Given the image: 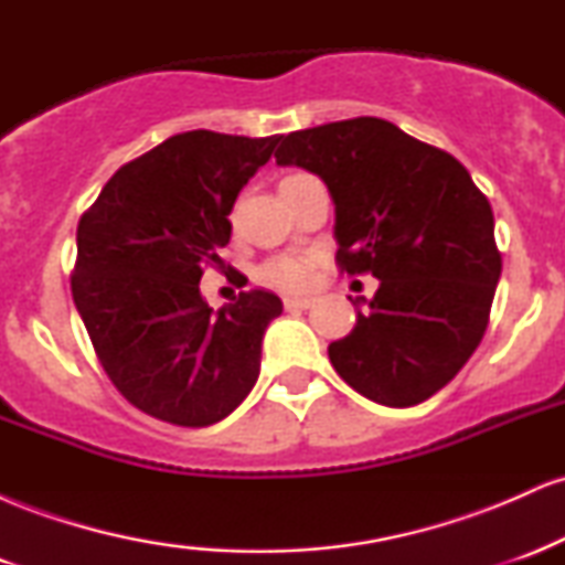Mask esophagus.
<instances>
[{"label": "esophagus", "mask_w": 565, "mask_h": 565, "mask_svg": "<svg viewBox=\"0 0 565 565\" xmlns=\"http://www.w3.org/2000/svg\"><path fill=\"white\" fill-rule=\"evenodd\" d=\"M313 305V300L310 297H284V308L287 310H305Z\"/></svg>", "instance_id": "1"}]
</instances>
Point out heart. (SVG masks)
I'll return each mask as SVG.
<instances>
[{"label": "heart", "instance_id": "obj_1", "mask_svg": "<svg viewBox=\"0 0 565 565\" xmlns=\"http://www.w3.org/2000/svg\"><path fill=\"white\" fill-rule=\"evenodd\" d=\"M263 278L268 284H274V287H281L289 291L305 289L310 284V278H313V263H310L308 257H297V255L278 257V260L265 265Z\"/></svg>", "mask_w": 565, "mask_h": 565}]
</instances>
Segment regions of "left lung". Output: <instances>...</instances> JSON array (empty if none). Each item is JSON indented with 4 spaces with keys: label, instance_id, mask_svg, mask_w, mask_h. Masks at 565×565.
Segmentation results:
<instances>
[{
    "label": "left lung",
    "instance_id": "1",
    "mask_svg": "<svg viewBox=\"0 0 565 565\" xmlns=\"http://www.w3.org/2000/svg\"><path fill=\"white\" fill-rule=\"evenodd\" d=\"M276 142V164L329 188L342 270L380 281L372 300L348 297L355 327L329 361L374 404H423L468 364L489 323L502 276L489 199L451 153L374 116Z\"/></svg>",
    "mask_w": 565,
    "mask_h": 565
}]
</instances>
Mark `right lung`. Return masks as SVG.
Returning <instances> with one entry per match:
<instances>
[{"label": "right lung", "mask_w": 565, "mask_h": 565, "mask_svg": "<svg viewBox=\"0 0 565 565\" xmlns=\"http://www.w3.org/2000/svg\"><path fill=\"white\" fill-rule=\"evenodd\" d=\"M274 148L276 135H172L121 167L79 220L76 310L108 377L151 417L215 425L255 387L281 300L249 289L212 310L199 281L223 265L233 201Z\"/></svg>", "instance_id": "right-lung-1"}]
</instances>
